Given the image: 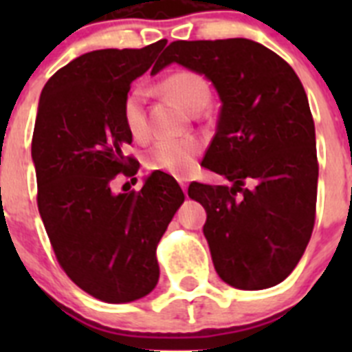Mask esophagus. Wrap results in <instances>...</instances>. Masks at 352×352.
<instances>
[{
    "mask_svg": "<svg viewBox=\"0 0 352 352\" xmlns=\"http://www.w3.org/2000/svg\"><path fill=\"white\" fill-rule=\"evenodd\" d=\"M179 185H182L183 192H186V186H188V182H186V179H179Z\"/></svg>",
    "mask_w": 352,
    "mask_h": 352,
    "instance_id": "esophagus-1",
    "label": "esophagus"
}]
</instances>
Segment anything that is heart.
<instances>
[{
	"mask_svg": "<svg viewBox=\"0 0 352 352\" xmlns=\"http://www.w3.org/2000/svg\"><path fill=\"white\" fill-rule=\"evenodd\" d=\"M158 88L164 95L173 98L176 104L185 107L190 113H199L210 102L211 88L206 77L199 72L182 68L167 74L158 82ZM144 89L135 88L125 96L123 102V121L126 130L133 139L148 138V118L144 111ZM203 149V142L195 138L182 139H158L144 157V164L149 170H164V173L183 174L190 173L197 155Z\"/></svg>",
	"mask_w": 352,
	"mask_h": 352,
	"instance_id": "heart-1",
	"label": "heart"
}]
</instances>
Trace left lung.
<instances>
[{
	"mask_svg": "<svg viewBox=\"0 0 352 352\" xmlns=\"http://www.w3.org/2000/svg\"><path fill=\"white\" fill-rule=\"evenodd\" d=\"M179 63L219 91V125L201 166L232 183H190L206 210L203 231L226 284L268 289L296 268L317 203L316 129L300 77L280 56L247 38L176 40L155 70Z\"/></svg>",
	"mask_w": 352,
	"mask_h": 352,
	"instance_id": "8db88e82",
	"label": "left lung"
}]
</instances>
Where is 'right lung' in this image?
Segmentation results:
<instances>
[{
	"mask_svg": "<svg viewBox=\"0 0 352 352\" xmlns=\"http://www.w3.org/2000/svg\"><path fill=\"white\" fill-rule=\"evenodd\" d=\"M166 43L86 52L56 72L40 95L31 141L40 217L68 278L105 303L153 291L157 245L185 201L162 170L141 192L113 190L118 176L132 178L139 169L126 155L132 135L123 102Z\"/></svg>",
	"mask_w": 352,
	"mask_h": 352,
	"instance_id": "1",
	"label": "right lung"
}]
</instances>
